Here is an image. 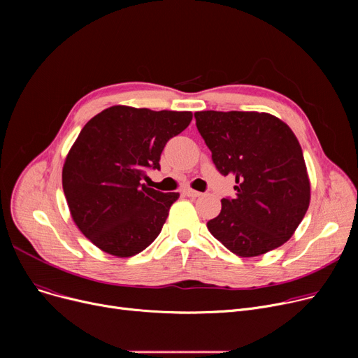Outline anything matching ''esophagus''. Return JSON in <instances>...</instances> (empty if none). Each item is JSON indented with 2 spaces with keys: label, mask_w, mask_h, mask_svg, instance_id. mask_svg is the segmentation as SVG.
I'll return each mask as SVG.
<instances>
[{
  "label": "esophagus",
  "mask_w": 358,
  "mask_h": 358,
  "mask_svg": "<svg viewBox=\"0 0 358 358\" xmlns=\"http://www.w3.org/2000/svg\"><path fill=\"white\" fill-rule=\"evenodd\" d=\"M184 194H187L189 197H200L203 193L196 192V190H193V189H184Z\"/></svg>",
  "instance_id": "esophagus-1"
}]
</instances>
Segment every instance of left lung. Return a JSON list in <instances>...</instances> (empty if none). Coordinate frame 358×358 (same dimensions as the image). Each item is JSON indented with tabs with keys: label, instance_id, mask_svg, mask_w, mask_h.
Returning a JSON list of instances; mask_svg holds the SVG:
<instances>
[{
	"label": "left lung",
	"instance_id": "8db88e82",
	"mask_svg": "<svg viewBox=\"0 0 358 358\" xmlns=\"http://www.w3.org/2000/svg\"><path fill=\"white\" fill-rule=\"evenodd\" d=\"M196 126L222 176H234V199H222L210 234L238 257L287 242L310 203L302 148L278 117L258 111H196Z\"/></svg>",
	"mask_w": 358,
	"mask_h": 358
}]
</instances>
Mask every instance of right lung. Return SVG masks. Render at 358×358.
I'll list each match as a JSON object with an SVG mask.
<instances>
[{
    "label": "right lung",
    "mask_w": 358,
    "mask_h": 358,
    "mask_svg": "<svg viewBox=\"0 0 358 358\" xmlns=\"http://www.w3.org/2000/svg\"><path fill=\"white\" fill-rule=\"evenodd\" d=\"M192 111L113 106L81 130L62 168V187L78 229L101 251L134 257L159 235L178 193L142 184L159 169L165 143L190 124Z\"/></svg>",
    "instance_id": "add662e5"
}]
</instances>
